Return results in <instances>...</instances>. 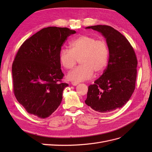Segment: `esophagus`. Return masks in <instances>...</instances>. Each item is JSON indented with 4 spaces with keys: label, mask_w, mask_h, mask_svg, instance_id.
Listing matches in <instances>:
<instances>
[{
    "label": "esophagus",
    "mask_w": 152,
    "mask_h": 152,
    "mask_svg": "<svg viewBox=\"0 0 152 152\" xmlns=\"http://www.w3.org/2000/svg\"><path fill=\"white\" fill-rule=\"evenodd\" d=\"M73 86H77L78 84L79 83H77V82H72V83H71Z\"/></svg>",
    "instance_id": "34e87169"
}]
</instances>
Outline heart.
<instances>
[{"instance_id":"obj_1","label":"heart","mask_w":152,"mask_h":152,"mask_svg":"<svg viewBox=\"0 0 152 152\" xmlns=\"http://www.w3.org/2000/svg\"><path fill=\"white\" fill-rule=\"evenodd\" d=\"M70 49L64 48L59 53V61L66 69H71L79 59L80 65L68 73L69 80L80 82L90 79L100 73L107 65L109 50L104 41L93 37L81 35L70 43Z\"/></svg>"}]
</instances>
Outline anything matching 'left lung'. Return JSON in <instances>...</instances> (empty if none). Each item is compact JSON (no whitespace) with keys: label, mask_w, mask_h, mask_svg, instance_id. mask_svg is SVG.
Segmentation results:
<instances>
[{"label":"left lung","mask_w":152,"mask_h":152,"mask_svg":"<svg viewBox=\"0 0 152 152\" xmlns=\"http://www.w3.org/2000/svg\"><path fill=\"white\" fill-rule=\"evenodd\" d=\"M86 28L96 30L104 37L109 59L103 75L88 87L85 103L100 113H108L126 104L134 91L137 60L130 42L120 32L108 25Z\"/></svg>","instance_id":"obj_1"}]
</instances>
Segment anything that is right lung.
<instances>
[{"label": "right lung", "mask_w": 152, "mask_h": 152, "mask_svg": "<svg viewBox=\"0 0 152 152\" xmlns=\"http://www.w3.org/2000/svg\"><path fill=\"white\" fill-rule=\"evenodd\" d=\"M75 33L68 28L47 27L18 49L12 65L13 92L28 113L45 118L60 104L68 84L61 82L59 53L68 37Z\"/></svg>", "instance_id": "add662e5"}]
</instances>
